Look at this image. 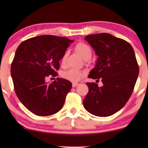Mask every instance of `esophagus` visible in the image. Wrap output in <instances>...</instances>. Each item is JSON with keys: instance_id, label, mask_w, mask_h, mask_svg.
Here are the masks:
<instances>
[{"instance_id": "34e87169", "label": "esophagus", "mask_w": 148, "mask_h": 148, "mask_svg": "<svg viewBox=\"0 0 148 148\" xmlns=\"http://www.w3.org/2000/svg\"><path fill=\"white\" fill-rule=\"evenodd\" d=\"M78 85H79V83H77V82H73L72 83V86H73V87H75V86H78Z\"/></svg>"}]
</instances>
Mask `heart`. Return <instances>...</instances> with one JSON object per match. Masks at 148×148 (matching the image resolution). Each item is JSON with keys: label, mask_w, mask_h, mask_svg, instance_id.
Wrapping results in <instances>:
<instances>
[{"label": "heart", "mask_w": 148, "mask_h": 148, "mask_svg": "<svg viewBox=\"0 0 148 148\" xmlns=\"http://www.w3.org/2000/svg\"><path fill=\"white\" fill-rule=\"evenodd\" d=\"M75 49L79 54L84 59H86L90 58L92 56V50L90 47L87 44L84 43H78L75 46ZM67 53H65L62 59V64L64 66L65 64L66 59ZM84 76V72L79 71L77 69H69L64 71L62 74V77L65 79L71 82H78L80 79Z\"/></svg>", "instance_id": "obj_1"}]
</instances>
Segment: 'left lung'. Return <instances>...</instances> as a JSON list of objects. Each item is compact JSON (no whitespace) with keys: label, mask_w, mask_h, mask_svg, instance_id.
Segmentation results:
<instances>
[{"label":"left lung","mask_w":148,"mask_h":148,"mask_svg":"<svg viewBox=\"0 0 148 148\" xmlns=\"http://www.w3.org/2000/svg\"><path fill=\"white\" fill-rule=\"evenodd\" d=\"M87 41L97 55L95 68L88 77L102 86L86 83L89 92L83 100L84 107L97 117H108L120 110L132 93L139 74L135 51L128 42L110 34L86 36Z\"/></svg>","instance_id":"obj_1"}]
</instances>
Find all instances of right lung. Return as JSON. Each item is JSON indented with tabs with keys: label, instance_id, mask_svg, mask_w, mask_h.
<instances>
[{
	"label": "right lung",
	"instance_id": "1",
	"mask_svg": "<svg viewBox=\"0 0 148 148\" xmlns=\"http://www.w3.org/2000/svg\"><path fill=\"white\" fill-rule=\"evenodd\" d=\"M73 41L66 37L43 35L23 41L16 49L10 67L15 92L34 114L51 115L63 107L71 83L59 77L49 84L46 79L57 76L59 61Z\"/></svg>",
	"mask_w": 148,
	"mask_h": 148
}]
</instances>
